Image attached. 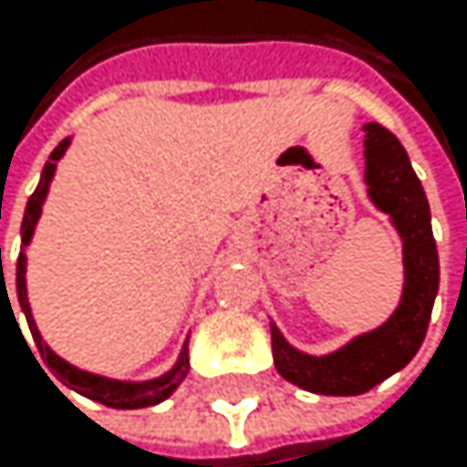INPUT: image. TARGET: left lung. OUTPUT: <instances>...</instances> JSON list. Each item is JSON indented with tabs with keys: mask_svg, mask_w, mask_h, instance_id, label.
<instances>
[{
	"mask_svg": "<svg viewBox=\"0 0 467 467\" xmlns=\"http://www.w3.org/2000/svg\"><path fill=\"white\" fill-rule=\"evenodd\" d=\"M364 184L369 202L389 215L403 244V291L384 325L353 336L325 356L296 350L272 322L277 372L294 387L317 395H361L403 369L423 345L440 288L429 199L403 145L379 122L364 125Z\"/></svg>",
	"mask_w": 467,
	"mask_h": 467,
	"instance_id": "obj_1",
	"label": "left lung"
}]
</instances>
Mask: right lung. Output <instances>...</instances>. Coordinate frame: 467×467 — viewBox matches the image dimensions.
<instances>
[{
    "mask_svg": "<svg viewBox=\"0 0 467 467\" xmlns=\"http://www.w3.org/2000/svg\"><path fill=\"white\" fill-rule=\"evenodd\" d=\"M69 145H72V137L61 140L56 145V150L49 153L47 165L41 171V179H38V187H36V192L30 195V202L25 207V218H22V252H19V260H16V294H19V308H22L27 325H30V333L36 338V345H38V353H41L44 364L52 372H56L69 389H75V392H80L86 398H92V400H98L103 406H111V409H145V406H156V403L168 400L179 389V384L187 379V372H190L187 338H184V348H182L176 364L168 372L156 375V379H148V381H119V379H109V375L88 372V369H80V367L64 361L56 350H52L44 342V336L38 333L36 319H33V311H30V299H27V246H30V241L36 235V223L41 218L47 192H49V184H52V176H56L58 162L64 159V153H67ZM2 296L10 305V296H7V285L5 283H2ZM10 314H13V305H10ZM13 319H16V314H13Z\"/></svg>",
    "mask_w": 467,
    "mask_h": 467,
    "instance_id": "add662e5",
    "label": "right lung"
}]
</instances>
